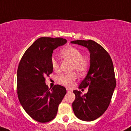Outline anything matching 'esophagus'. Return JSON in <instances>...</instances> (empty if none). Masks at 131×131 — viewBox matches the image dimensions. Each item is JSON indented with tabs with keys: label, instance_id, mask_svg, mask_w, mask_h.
Listing matches in <instances>:
<instances>
[{
	"label": "esophagus",
	"instance_id": "1",
	"mask_svg": "<svg viewBox=\"0 0 131 131\" xmlns=\"http://www.w3.org/2000/svg\"><path fill=\"white\" fill-rule=\"evenodd\" d=\"M67 92H72V90L70 89H68V88H67Z\"/></svg>",
	"mask_w": 131,
	"mask_h": 131
}]
</instances>
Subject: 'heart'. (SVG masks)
I'll use <instances>...</instances> for the list:
<instances>
[{"label":"heart","mask_w":131,"mask_h":131,"mask_svg":"<svg viewBox=\"0 0 131 131\" xmlns=\"http://www.w3.org/2000/svg\"><path fill=\"white\" fill-rule=\"evenodd\" d=\"M61 53L64 58L71 61L73 63L72 70H76L80 74L85 72L89 67V60L85 56H83L82 52L74 46H69L64 48L61 50ZM51 65L55 71L59 70V63L58 60L52 56L51 57ZM78 78V75L75 72L69 74H61L58 75L57 81L59 83L66 86L71 87L74 85L75 81Z\"/></svg>","instance_id":"1"}]
</instances>
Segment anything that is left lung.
Segmentation results:
<instances>
[{
	"label": "left lung",
	"instance_id": "8db88e82",
	"mask_svg": "<svg viewBox=\"0 0 131 131\" xmlns=\"http://www.w3.org/2000/svg\"><path fill=\"white\" fill-rule=\"evenodd\" d=\"M71 43L86 47L90 52V68L79 86L88 87L89 90L83 96L80 91H73L75 99L72 108L77 118L90 122L101 116L109 106L116 87L113 63L105 49L92 40H76Z\"/></svg>",
	"mask_w": 131,
	"mask_h": 131
}]
</instances>
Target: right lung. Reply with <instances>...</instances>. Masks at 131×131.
<instances>
[{
    "mask_svg": "<svg viewBox=\"0 0 131 131\" xmlns=\"http://www.w3.org/2000/svg\"><path fill=\"white\" fill-rule=\"evenodd\" d=\"M63 38L41 37L22 57L17 69V89L19 101L27 114L40 123L52 121L67 93L64 86L45 83V77L53 72L51 57L55 49L67 43Z\"/></svg>",
    "mask_w": 131,
    "mask_h": 131,
    "instance_id": "right-lung-1",
    "label": "right lung"
}]
</instances>
